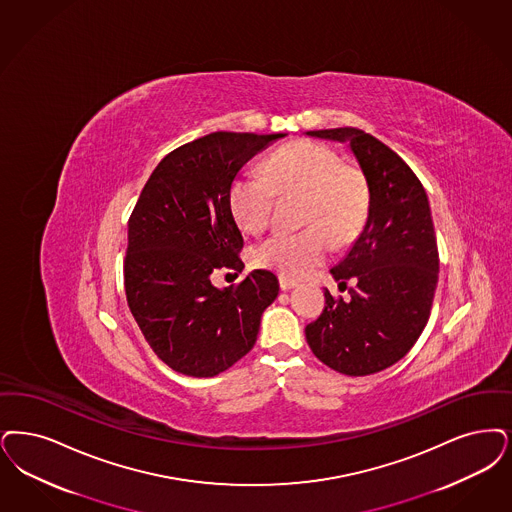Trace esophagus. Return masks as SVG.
Masks as SVG:
<instances>
[{"label":"esophagus","instance_id":"obj_1","mask_svg":"<svg viewBox=\"0 0 512 512\" xmlns=\"http://www.w3.org/2000/svg\"><path fill=\"white\" fill-rule=\"evenodd\" d=\"M295 286H297V282H295V280H291L289 276H284V274L280 276V287H282L284 291H287V289H291V287Z\"/></svg>","mask_w":512,"mask_h":512}]
</instances>
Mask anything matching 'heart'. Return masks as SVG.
<instances>
[{"mask_svg": "<svg viewBox=\"0 0 512 512\" xmlns=\"http://www.w3.org/2000/svg\"><path fill=\"white\" fill-rule=\"evenodd\" d=\"M303 194L301 215L310 223L297 232H274L255 249V261L284 276L303 278L322 265L337 242L358 236L369 213L364 171L343 162L326 144L293 141L278 148L265 173H240L228 192L230 209L242 230L261 234L270 225L276 194Z\"/></svg>", "mask_w": 512, "mask_h": 512, "instance_id": "1", "label": "heart"}]
</instances>
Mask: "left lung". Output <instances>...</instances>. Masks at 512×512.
Returning a JSON list of instances; mask_svg holds the SVG:
<instances>
[{"instance_id":"1","label":"left lung","mask_w":512,"mask_h":512,"mask_svg":"<svg viewBox=\"0 0 512 512\" xmlns=\"http://www.w3.org/2000/svg\"><path fill=\"white\" fill-rule=\"evenodd\" d=\"M347 141L369 184L366 226L347 257L331 268L318 320L305 328L314 356L350 377L371 375L404 358L427 326L438 282V246L429 198L394 150L356 127L308 131Z\"/></svg>"}]
</instances>
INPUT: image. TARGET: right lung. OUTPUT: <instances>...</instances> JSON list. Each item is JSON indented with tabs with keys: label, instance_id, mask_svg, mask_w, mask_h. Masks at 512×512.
I'll return each instance as SVG.
<instances>
[{
	"label": "right lung",
	"instance_id": "obj_1",
	"mask_svg": "<svg viewBox=\"0 0 512 512\" xmlns=\"http://www.w3.org/2000/svg\"><path fill=\"white\" fill-rule=\"evenodd\" d=\"M286 133L217 131L169 152L129 217L123 286L146 343L169 368L215 377L253 348L280 284L253 270L240 284L213 286L217 272H242V232L230 209L238 171Z\"/></svg>",
	"mask_w": 512,
	"mask_h": 512
}]
</instances>
